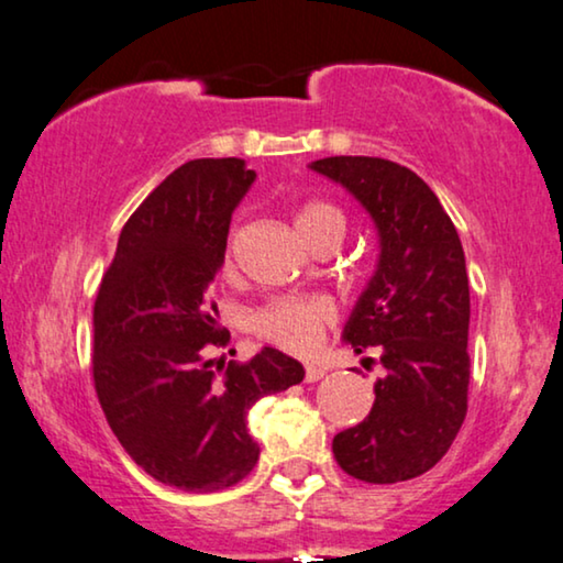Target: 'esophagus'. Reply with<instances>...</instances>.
I'll return each instance as SVG.
<instances>
[{
	"instance_id": "1",
	"label": "esophagus",
	"mask_w": 563,
	"mask_h": 563,
	"mask_svg": "<svg viewBox=\"0 0 563 563\" xmlns=\"http://www.w3.org/2000/svg\"><path fill=\"white\" fill-rule=\"evenodd\" d=\"M323 375H327V369L319 364H306V383H319Z\"/></svg>"
}]
</instances>
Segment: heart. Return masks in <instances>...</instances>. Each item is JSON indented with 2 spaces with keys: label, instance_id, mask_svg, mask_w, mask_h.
<instances>
[{
  "label": "heart",
  "instance_id": "obj_1",
  "mask_svg": "<svg viewBox=\"0 0 563 563\" xmlns=\"http://www.w3.org/2000/svg\"><path fill=\"white\" fill-rule=\"evenodd\" d=\"M296 229L308 242V247L344 236V213L327 201H306L296 211ZM334 321V308L321 296H292L278 298L250 319V329L265 342L278 344L292 354L311 352L323 329Z\"/></svg>",
  "mask_w": 563,
  "mask_h": 563
}]
</instances>
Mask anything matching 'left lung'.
<instances>
[{
  "label": "left lung",
  "instance_id": "left-lung-1",
  "mask_svg": "<svg viewBox=\"0 0 563 563\" xmlns=\"http://www.w3.org/2000/svg\"><path fill=\"white\" fill-rule=\"evenodd\" d=\"M344 186L377 229L379 255L344 327V342L379 352L385 375L362 423L336 433L334 459L372 485L413 479L446 454L466 416L470 280L462 240L437 194L383 157L311 163Z\"/></svg>",
  "mask_w": 563,
  "mask_h": 563
}]
</instances>
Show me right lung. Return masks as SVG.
Instances as JSON below:
<instances>
[{
    "instance_id": "right-lung-1",
    "label": "right lung",
    "mask_w": 563,
    "mask_h": 563,
    "mask_svg": "<svg viewBox=\"0 0 563 563\" xmlns=\"http://www.w3.org/2000/svg\"><path fill=\"white\" fill-rule=\"evenodd\" d=\"M255 178L240 157L173 170L124 224L93 303V387L109 429L150 477L186 493L247 477L260 459L250 408L306 375L273 346L244 364L209 357L229 331L206 290Z\"/></svg>"
}]
</instances>
